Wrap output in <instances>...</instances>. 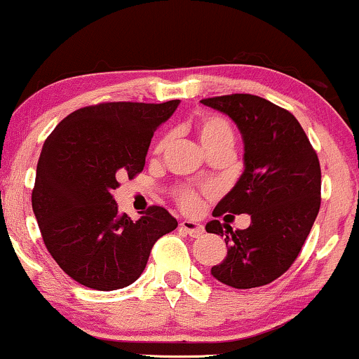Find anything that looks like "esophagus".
Listing matches in <instances>:
<instances>
[{"mask_svg":"<svg viewBox=\"0 0 359 359\" xmlns=\"http://www.w3.org/2000/svg\"><path fill=\"white\" fill-rule=\"evenodd\" d=\"M180 231H184L185 234H189L191 237H198L204 234V227H202L198 222H194V221L180 222Z\"/></svg>","mask_w":359,"mask_h":359,"instance_id":"1","label":"esophagus"}]
</instances>
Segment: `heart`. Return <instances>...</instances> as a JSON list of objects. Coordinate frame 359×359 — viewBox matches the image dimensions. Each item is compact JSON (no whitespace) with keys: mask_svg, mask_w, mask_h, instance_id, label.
<instances>
[{"mask_svg":"<svg viewBox=\"0 0 359 359\" xmlns=\"http://www.w3.org/2000/svg\"><path fill=\"white\" fill-rule=\"evenodd\" d=\"M191 127L194 133L197 135L198 142H201L202 147L207 150V154L219 149L232 150V147H234V128H232L231 122L221 115L201 114L192 120ZM165 144L167 138H161V140L157 142V145H155V150H157V152H162V150L165 149ZM177 201H179L182 209L196 210L198 204H201V196H198L196 191H192V189L184 187L177 192Z\"/></svg>","mask_w":359,"mask_h":359,"instance_id":"heart-1","label":"heart"}]
</instances>
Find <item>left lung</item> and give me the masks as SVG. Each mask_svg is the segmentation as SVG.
<instances>
[{
	"mask_svg": "<svg viewBox=\"0 0 359 359\" xmlns=\"http://www.w3.org/2000/svg\"><path fill=\"white\" fill-rule=\"evenodd\" d=\"M234 120L244 140V172L212 215L249 214L248 229L210 221L226 236L227 256L212 276L236 289L266 286L283 276L311 232L321 205V167L301 123L286 109L249 93L201 100ZM224 217V219H226Z\"/></svg>",
	"mask_w": 359,
	"mask_h": 359,
	"instance_id": "obj_1",
	"label": "left lung"
}]
</instances>
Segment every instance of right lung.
<instances>
[{"instance_id": "obj_1", "label": "right lung", "mask_w": 359, "mask_h": 359, "mask_svg": "<svg viewBox=\"0 0 359 359\" xmlns=\"http://www.w3.org/2000/svg\"><path fill=\"white\" fill-rule=\"evenodd\" d=\"M179 100L105 102L75 110L55 127L36 165L32 205L46 249L76 283L114 291L135 283L150 250L177 227L163 207L138 221L118 212V179L144 170L154 132Z\"/></svg>"}]
</instances>
